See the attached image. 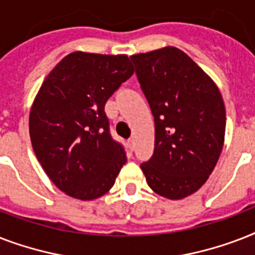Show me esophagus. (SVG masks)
<instances>
[{
    "mask_svg": "<svg viewBox=\"0 0 255 255\" xmlns=\"http://www.w3.org/2000/svg\"><path fill=\"white\" fill-rule=\"evenodd\" d=\"M128 144H129V148H131V149H133V148H135V139H133V137H131V139L128 140Z\"/></svg>",
    "mask_w": 255,
    "mask_h": 255,
    "instance_id": "1",
    "label": "esophagus"
}]
</instances>
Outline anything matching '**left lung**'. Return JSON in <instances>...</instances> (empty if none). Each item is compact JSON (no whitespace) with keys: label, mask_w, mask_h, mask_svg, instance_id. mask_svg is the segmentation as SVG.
I'll return each mask as SVG.
<instances>
[{"label":"left lung","mask_w":255,"mask_h":255,"mask_svg":"<svg viewBox=\"0 0 255 255\" xmlns=\"http://www.w3.org/2000/svg\"><path fill=\"white\" fill-rule=\"evenodd\" d=\"M155 118V151L140 164L155 193L180 200L201 188L221 155L224 100L214 82L177 47L132 55Z\"/></svg>","instance_id":"1"}]
</instances>
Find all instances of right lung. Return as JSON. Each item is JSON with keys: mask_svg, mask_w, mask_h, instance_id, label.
I'll return each mask as SVG.
<instances>
[{"mask_svg": "<svg viewBox=\"0 0 255 255\" xmlns=\"http://www.w3.org/2000/svg\"><path fill=\"white\" fill-rule=\"evenodd\" d=\"M132 74L127 55L75 51L54 67L35 96L31 145L50 180L71 197L106 194L127 161L110 133L104 106Z\"/></svg>", "mask_w": 255, "mask_h": 255, "instance_id": "1", "label": "right lung"}]
</instances>
